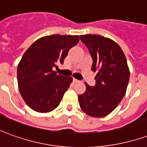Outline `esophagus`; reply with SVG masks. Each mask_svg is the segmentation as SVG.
<instances>
[{
    "mask_svg": "<svg viewBox=\"0 0 147 147\" xmlns=\"http://www.w3.org/2000/svg\"><path fill=\"white\" fill-rule=\"evenodd\" d=\"M73 82L75 83H79L80 81H79V80H76V79H73Z\"/></svg>",
    "mask_w": 147,
    "mask_h": 147,
    "instance_id": "obj_1",
    "label": "esophagus"
}]
</instances>
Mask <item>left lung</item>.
<instances>
[{
    "instance_id": "obj_1",
    "label": "left lung",
    "mask_w": 147,
    "mask_h": 147,
    "mask_svg": "<svg viewBox=\"0 0 147 147\" xmlns=\"http://www.w3.org/2000/svg\"><path fill=\"white\" fill-rule=\"evenodd\" d=\"M97 71L94 86L86 83V91L78 97L80 108L93 117L107 116L117 108L126 93L130 71L123 50L112 39L97 34L80 35Z\"/></svg>"
}]
</instances>
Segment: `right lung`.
<instances>
[{
    "instance_id": "obj_1",
    "label": "right lung",
    "mask_w": 147,
    "mask_h": 147,
    "mask_svg": "<svg viewBox=\"0 0 147 147\" xmlns=\"http://www.w3.org/2000/svg\"><path fill=\"white\" fill-rule=\"evenodd\" d=\"M79 41V35L53 34L38 39L24 53L18 64V86L30 109L48 113L59 105L72 78L57 75L53 68L64 63Z\"/></svg>"
}]
</instances>
